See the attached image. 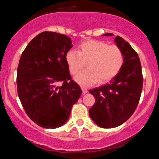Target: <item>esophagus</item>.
<instances>
[{
	"label": "esophagus",
	"instance_id": "obj_1",
	"mask_svg": "<svg viewBox=\"0 0 159 159\" xmlns=\"http://www.w3.org/2000/svg\"><path fill=\"white\" fill-rule=\"evenodd\" d=\"M81 90H82V93H88V89L84 88V87H81Z\"/></svg>",
	"mask_w": 159,
	"mask_h": 159
}]
</instances>
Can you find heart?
Segmentation results:
<instances>
[{
	"mask_svg": "<svg viewBox=\"0 0 159 159\" xmlns=\"http://www.w3.org/2000/svg\"><path fill=\"white\" fill-rule=\"evenodd\" d=\"M66 60L71 75L76 74L87 62L88 68L76 75L75 79L79 84L88 87L98 80L102 84L114 78L123 66L125 56L117 45L88 39L80 43L78 51L69 50Z\"/></svg>",
	"mask_w": 159,
	"mask_h": 159,
	"instance_id": "heart-1",
	"label": "heart"
}]
</instances>
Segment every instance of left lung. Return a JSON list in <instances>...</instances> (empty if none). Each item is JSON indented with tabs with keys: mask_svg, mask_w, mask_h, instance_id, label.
I'll return each instance as SVG.
<instances>
[{
	"mask_svg": "<svg viewBox=\"0 0 159 159\" xmlns=\"http://www.w3.org/2000/svg\"><path fill=\"white\" fill-rule=\"evenodd\" d=\"M115 41L125 56L121 71L109 84L89 90L95 98L89 115L102 128H116L129 119L138 106L143 89V78L138 54L120 36Z\"/></svg>",
	"mask_w": 159,
	"mask_h": 159,
	"instance_id": "8db88e82",
	"label": "left lung"
}]
</instances>
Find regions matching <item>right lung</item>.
<instances>
[{
  "instance_id": "add662e5",
  "label": "right lung",
  "mask_w": 159,
  "mask_h": 159,
  "mask_svg": "<svg viewBox=\"0 0 159 159\" xmlns=\"http://www.w3.org/2000/svg\"><path fill=\"white\" fill-rule=\"evenodd\" d=\"M71 38L43 31L22 52L17 69L19 98L27 116L40 127H61L70 116L81 91L71 79L66 60L72 48ZM61 82L62 85L57 84Z\"/></svg>"
}]
</instances>
